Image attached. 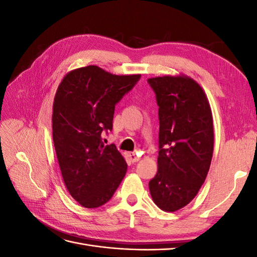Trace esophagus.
I'll list each match as a JSON object with an SVG mask.
<instances>
[{"mask_svg":"<svg viewBox=\"0 0 257 257\" xmlns=\"http://www.w3.org/2000/svg\"><path fill=\"white\" fill-rule=\"evenodd\" d=\"M128 158L131 159V161L133 162V163H136V162L139 161V157H138V155H137L136 153H133V152L128 153Z\"/></svg>","mask_w":257,"mask_h":257,"instance_id":"34e87169","label":"esophagus"}]
</instances>
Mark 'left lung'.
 <instances>
[{
  "label": "left lung",
  "instance_id": "left-lung-1",
  "mask_svg": "<svg viewBox=\"0 0 257 257\" xmlns=\"http://www.w3.org/2000/svg\"><path fill=\"white\" fill-rule=\"evenodd\" d=\"M159 105L158 173L149 182L160 209L174 212L197 195L213 153V119L207 95L188 76L148 79Z\"/></svg>",
  "mask_w": 257,
  "mask_h": 257
}]
</instances>
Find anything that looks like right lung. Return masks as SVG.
<instances>
[{
  "label": "right lung",
  "mask_w": 257,
  "mask_h": 257,
  "mask_svg": "<svg viewBox=\"0 0 257 257\" xmlns=\"http://www.w3.org/2000/svg\"><path fill=\"white\" fill-rule=\"evenodd\" d=\"M141 75H113L95 65L67 73L52 109V138L67 191L84 208L109 200L127 165L116 147L100 134L112 130L114 106Z\"/></svg>",
  "instance_id": "obj_1"
}]
</instances>
